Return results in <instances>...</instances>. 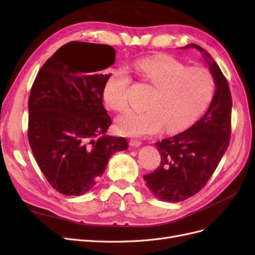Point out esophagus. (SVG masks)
Here are the masks:
<instances>
[{"instance_id": "esophagus-1", "label": "esophagus", "mask_w": 255, "mask_h": 255, "mask_svg": "<svg viewBox=\"0 0 255 255\" xmlns=\"http://www.w3.org/2000/svg\"><path fill=\"white\" fill-rule=\"evenodd\" d=\"M141 143H142V141L139 139H130L129 140V144L132 146H139Z\"/></svg>"}]
</instances>
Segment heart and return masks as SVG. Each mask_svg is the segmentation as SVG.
<instances>
[{"label":"heart","mask_w":255,"mask_h":255,"mask_svg":"<svg viewBox=\"0 0 255 255\" xmlns=\"http://www.w3.org/2000/svg\"><path fill=\"white\" fill-rule=\"evenodd\" d=\"M130 69L149 83L154 91L145 110H130L118 119L120 133L148 136L165 128L175 133L187 128L203 114L215 94L213 74L204 68L190 67L171 56L160 55L135 60ZM130 76L126 68H117L104 86V100L116 112L128 107Z\"/></svg>","instance_id":"heart-1"}]
</instances>
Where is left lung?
I'll list each match as a JSON object with an SVG mask.
<instances>
[{
  "mask_svg": "<svg viewBox=\"0 0 255 255\" xmlns=\"http://www.w3.org/2000/svg\"><path fill=\"white\" fill-rule=\"evenodd\" d=\"M204 53L216 82L215 96L206 114L188 129L155 143L160 154L156 170L143 175L145 185L157 199L168 202L184 201L201 190L215 172L231 137L232 96L226 76L217 63Z\"/></svg>",
  "mask_w": 255,
  "mask_h": 255,
  "instance_id": "1",
  "label": "left lung"
}]
</instances>
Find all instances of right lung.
<instances>
[{
    "label": "right lung",
    "instance_id": "right-lung-1",
    "mask_svg": "<svg viewBox=\"0 0 255 255\" xmlns=\"http://www.w3.org/2000/svg\"><path fill=\"white\" fill-rule=\"evenodd\" d=\"M116 60L107 44L68 42L38 71L28 98L27 138L51 186L80 196L95 186L114 153L128 149L126 138L107 136L112 125L103 106Z\"/></svg>",
    "mask_w": 255,
    "mask_h": 255
}]
</instances>
